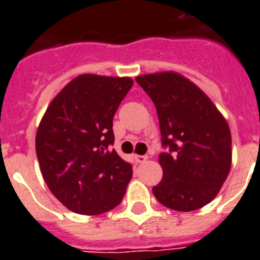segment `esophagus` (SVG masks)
I'll return each mask as SVG.
<instances>
[{"label": "esophagus", "mask_w": 260, "mask_h": 260, "mask_svg": "<svg viewBox=\"0 0 260 260\" xmlns=\"http://www.w3.org/2000/svg\"><path fill=\"white\" fill-rule=\"evenodd\" d=\"M147 156L144 155H135V160H136L137 163H144V161H147Z\"/></svg>", "instance_id": "1"}]
</instances>
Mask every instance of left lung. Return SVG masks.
Wrapping results in <instances>:
<instances>
[{
  "mask_svg": "<svg viewBox=\"0 0 260 260\" xmlns=\"http://www.w3.org/2000/svg\"><path fill=\"white\" fill-rule=\"evenodd\" d=\"M157 111L163 178L152 192L171 210L188 212L216 198L231 170V132L224 116L191 80L178 72L136 77Z\"/></svg>",
  "mask_w": 260,
  "mask_h": 260,
  "instance_id": "1",
  "label": "left lung"
}]
</instances>
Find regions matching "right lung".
<instances>
[{"mask_svg": "<svg viewBox=\"0 0 260 260\" xmlns=\"http://www.w3.org/2000/svg\"><path fill=\"white\" fill-rule=\"evenodd\" d=\"M134 85L131 77L80 75L48 105L36 153L48 188L68 210L100 215L119 206L132 178L115 149L112 121Z\"/></svg>", "mask_w": 260, "mask_h": 260, "instance_id": "1", "label": "right lung"}]
</instances>
